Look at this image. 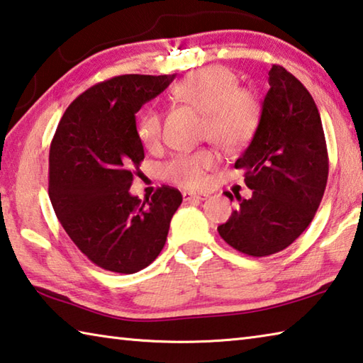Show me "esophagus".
<instances>
[{
    "label": "esophagus",
    "instance_id": "obj_1",
    "mask_svg": "<svg viewBox=\"0 0 363 363\" xmlns=\"http://www.w3.org/2000/svg\"><path fill=\"white\" fill-rule=\"evenodd\" d=\"M183 199L186 202H193V201H206L207 194H198V193H191V191H183Z\"/></svg>",
    "mask_w": 363,
    "mask_h": 363
}]
</instances>
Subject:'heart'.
I'll list each match as a JSON object with an SVG mask.
<instances>
[{"mask_svg": "<svg viewBox=\"0 0 363 363\" xmlns=\"http://www.w3.org/2000/svg\"><path fill=\"white\" fill-rule=\"evenodd\" d=\"M182 104L204 113L202 135L225 151H238L250 142L262 113L258 95L238 86V76L230 68L213 65L188 74L174 89ZM137 133L146 150H156L162 140V116L146 110L138 119ZM217 164L211 150L183 152L162 165V177L178 186L199 189L206 186L207 172Z\"/></svg>", "mask_w": 363, "mask_h": 363, "instance_id": "1", "label": "heart"}]
</instances>
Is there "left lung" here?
<instances>
[{
  "mask_svg": "<svg viewBox=\"0 0 363 363\" xmlns=\"http://www.w3.org/2000/svg\"><path fill=\"white\" fill-rule=\"evenodd\" d=\"M234 167L253 194L218 226L233 249L269 257L301 236L320 206L328 152L313 95L281 65L269 69V91L249 148ZM233 199V196L226 194Z\"/></svg>",
  "mask_w": 363,
  "mask_h": 363,
  "instance_id": "8db88e82",
  "label": "left lung"
}]
</instances>
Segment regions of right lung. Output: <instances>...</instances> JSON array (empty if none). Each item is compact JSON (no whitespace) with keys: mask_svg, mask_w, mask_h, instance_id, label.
I'll return each mask as SVG.
<instances>
[{"mask_svg":"<svg viewBox=\"0 0 363 363\" xmlns=\"http://www.w3.org/2000/svg\"><path fill=\"white\" fill-rule=\"evenodd\" d=\"M175 74H121L89 87L60 119L49 150V198L63 230L99 268L133 274L157 258L182 193H129L145 151L135 113Z\"/></svg>","mask_w":363,"mask_h":363,"instance_id":"1","label":"right lung"}]
</instances>
